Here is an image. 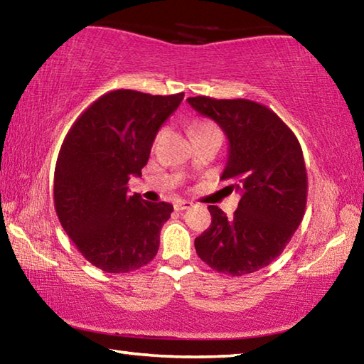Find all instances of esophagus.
Returning <instances> with one entry per match:
<instances>
[{
	"label": "esophagus",
	"instance_id": "34e87169",
	"mask_svg": "<svg viewBox=\"0 0 364 364\" xmlns=\"http://www.w3.org/2000/svg\"><path fill=\"white\" fill-rule=\"evenodd\" d=\"M175 210H178V212H181V210H186V208H191L193 207V202H189V200H183V199H178V200H175Z\"/></svg>",
	"mask_w": 364,
	"mask_h": 364
}]
</instances>
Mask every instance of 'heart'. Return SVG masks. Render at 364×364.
Instances as JSON below:
<instances>
[{"mask_svg":"<svg viewBox=\"0 0 364 364\" xmlns=\"http://www.w3.org/2000/svg\"><path fill=\"white\" fill-rule=\"evenodd\" d=\"M210 130H217L212 123H199V125H196L194 132L196 133H200V132H210Z\"/></svg>","mask_w":364,"mask_h":364,"instance_id":"heart-1","label":"heart"}]
</instances>
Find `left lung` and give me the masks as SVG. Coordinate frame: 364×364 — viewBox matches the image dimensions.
I'll return each instance as SVG.
<instances>
[{"label":"left lung","instance_id":"obj_1","mask_svg":"<svg viewBox=\"0 0 364 364\" xmlns=\"http://www.w3.org/2000/svg\"><path fill=\"white\" fill-rule=\"evenodd\" d=\"M188 102L225 132L230 144L221 180L241 194L231 218L208 207L212 223L196 237V252L218 273H255L279 257L304 218L308 183L299 139L263 104L207 96Z\"/></svg>","mask_w":364,"mask_h":364}]
</instances>
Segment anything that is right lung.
Instances as JSON below:
<instances>
[{
	"instance_id": "add662e5",
	"label": "right lung",
	"mask_w": 364,
	"mask_h": 364,
	"mask_svg": "<svg viewBox=\"0 0 364 364\" xmlns=\"http://www.w3.org/2000/svg\"><path fill=\"white\" fill-rule=\"evenodd\" d=\"M184 93L152 96L115 90L101 96L67 133L54 170V207L67 236L106 273H128L156 257L167 202L128 194L164 122Z\"/></svg>"
}]
</instances>
